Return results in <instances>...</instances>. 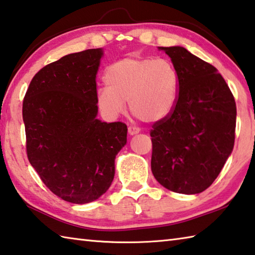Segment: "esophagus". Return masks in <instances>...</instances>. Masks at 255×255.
I'll return each mask as SVG.
<instances>
[{
	"label": "esophagus",
	"mask_w": 255,
	"mask_h": 255,
	"mask_svg": "<svg viewBox=\"0 0 255 255\" xmlns=\"http://www.w3.org/2000/svg\"><path fill=\"white\" fill-rule=\"evenodd\" d=\"M140 131V129L138 128V127H135V126H129L128 127V132H129V135H136V133H138Z\"/></svg>",
	"instance_id": "1"
}]
</instances>
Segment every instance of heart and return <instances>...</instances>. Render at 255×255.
Instances as JSON below:
<instances>
[{
  "label": "heart",
  "mask_w": 255,
  "mask_h": 255,
  "mask_svg": "<svg viewBox=\"0 0 255 255\" xmlns=\"http://www.w3.org/2000/svg\"><path fill=\"white\" fill-rule=\"evenodd\" d=\"M107 87L97 91V104L105 116L114 118L125 112L155 123L173 112L178 98L179 77L174 64L164 58L129 57L106 70Z\"/></svg>",
  "instance_id": "1"
}]
</instances>
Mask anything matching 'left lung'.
<instances>
[{
    "label": "left lung",
    "mask_w": 255,
    "mask_h": 255,
    "mask_svg": "<svg viewBox=\"0 0 255 255\" xmlns=\"http://www.w3.org/2000/svg\"><path fill=\"white\" fill-rule=\"evenodd\" d=\"M179 77L173 112L152 125L151 172L160 185L197 194L213 184L233 150L237 105L217 69L183 47H159Z\"/></svg>",
    "instance_id": "obj_1"
}]
</instances>
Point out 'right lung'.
Segmentation results:
<instances>
[{"mask_svg": "<svg viewBox=\"0 0 255 255\" xmlns=\"http://www.w3.org/2000/svg\"><path fill=\"white\" fill-rule=\"evenodd\" d=\"M101 49L64 55L35 73L23 99L26 155L54 195L86 204L107 192L127 142L122 122L96 118Z\"/></svg>", "mask_w": 255, "mask_h": 255, "instance_id": "add662e5", "label": "right lung"}]
</instances>
